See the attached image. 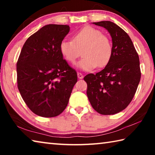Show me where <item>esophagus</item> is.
Masks as SVG:
<instances>
[{
  "label": "esophagus",
  "instance_id": "obj_1",
  "mask_svg": "<svg viewBox=\"0 0 155 155\" xmlns=\"http://www.w3.org/2000/svg\"><path fill=\"white\" fill-rule=\"evenodd\" d=\"M77 75H78V78H79V79H82V78H83V75L81 74V72H78Z\"/></svg>",
  "mask_w": 155,
  "mask_h": 155
}]
</instances>
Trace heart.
<instances>
[{
  "instance_id": "heart-1",
  "label": "heart",
  "mask_w": 155,
  "mask_h": 155,
  "mask_svg": "<svg viewBox=\"0 0 155 155\" xmlns=\"http://www.w3.org/2000/svg\"><path fill=\"white\" fill-rule=\"evenodd\" d=\"M63 57L71 64H75L83 49V57L77 66L89 71L98 68H104L109 64L113 55V44L108 36L98 28L85 27L73 36V40H64L59 46Z\"/></svg>"
}]
</instances>
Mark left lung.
<instances>
[{
	"mask_svg": "<svg viewBox=\"0 0 155 155\" xmlns=\"http://www.w3.org/2000/svg\"><path fill=\"white\" fill-rule=\"evenodd\" d=\"M94 24L109 31L114 50L103 70L84 77L87 95L95 111L114 115L127 108L135 96L141 78L140 59L130 37L119 26L110 21Z\"/></svg>",
	"mask_w": 155,
	"mask_h": 155,
	"instance_id": "left-lung-1",
	"label": "left lung"
}]
</instances>
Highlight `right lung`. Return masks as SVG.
<instances>
[{
    "mask_svg": "<svg viewBox=\"0 0 155 155\" xmlns=\"http://www.w3.org/2000/svg\"><path fill=\"white\" fill-rule=\"evenodd\" d=\"M68 25H48L28 38L16 64L22 99L34 114L55 117L66 108L77 74L63 59L59 46Z\"/></svg>",
    "mask_w": 155,
    "mask_h": 155,
    "instance_id": "right-lung-1",
    "label": "right lung"
}]
</instances>
